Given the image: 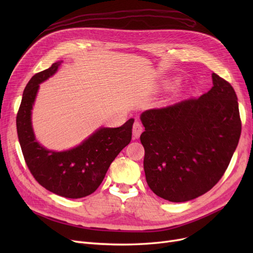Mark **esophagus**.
Returning a JSON list of instances; mask_svg holds the SVG:
<instances>
[{"label": "esophagus", "mask_w": 253, "mask_h": 253, "mask_svg": "<svg viewBox=\"0 0 253 253\" xmlns=\"http://www.w3.org/2000/svg\"><path fill=\"white\" fill-rule=\"evenodd\" d=\"M142 131H143V127H142L141 124H139V122H135L133 126V138L138 139Z\"/></svg>", "instance_id": "1"}]
</instances>
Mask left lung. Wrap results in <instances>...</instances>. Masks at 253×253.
<instances>
[{
	"label": "left lung",
	"mask_w": 253,
	"mask_h": 253,
	"mask_svg": "<svg viewBox=\"0 0 253 253\" xmlns=\"http://www.w3.org/2000/svg\"><path fill=\"white\" fill-rule=\"evenodd\" d=\"M212 88L200 98L141 114L143 169L157 196L182 203L216 185L240 140L242 122L231 84L212 74Z\"/></svg>",
	"instance_id": "obj_1"
}]
</instances>
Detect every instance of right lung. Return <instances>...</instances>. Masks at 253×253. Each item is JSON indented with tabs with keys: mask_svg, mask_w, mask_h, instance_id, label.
Instances as JSON below:
<instances>
[{
	"mask_svg": "<svg viewBox=\"0 0 253 253\" xmlns=\"http://www.w3.org/2000/svg\"><path fill=\"white\" fill-rule=\"evenodd\" d=\"M62 61L36 74L23 93L17 114V132L30 173L42 187L67 198L85 197L97 190L113 160L132 139L134 119L119 127H100L74 149L56 152L36 140L32 110L39 84L55 74Z\"/></svg>",
	"mask_w": 253,
	"mask_h": 253,
	"instance_id": "obj_1",
	"label": "right lung"
}]
</instances>
